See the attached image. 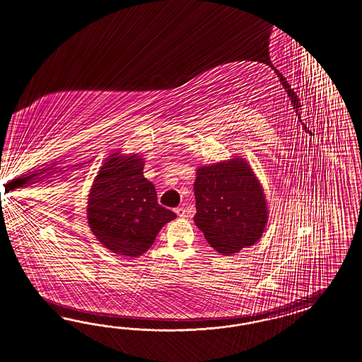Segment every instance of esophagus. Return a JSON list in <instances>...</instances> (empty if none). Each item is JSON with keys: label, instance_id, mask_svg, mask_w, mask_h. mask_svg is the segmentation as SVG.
I'll use <instances>...</instances> for the list:
<instances>
[{"label": "esophagus", "instance_id": "esophagus-1", "mask_svg": "<svg viewBox=\"0 0 362 362\" xmlns=\"http://www.w3.org/2000/svg\"><path fill=\"white\" fill-rule=\"evenodd\" d=\"M175 213H177V216H179V217H182V218H185V208H182V206H180V208H177V209H175Z\"/></svg>", "mask_w": 362, "mask_h": 362}]
</instances>
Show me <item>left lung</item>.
Returning <instances> with one entry per match:
<instances>
[{
    "label": "left lung",
    "instance_id": "1",
    "mask_svg": "<svg viewBox=\"0 0 362 362\" xmlns=\"http://www.w3.org/2000/svg\"><path fill=\"white\" fill-rule=\"evenodd\" d=\"M194 191V223L216 251L231 255L260 239L268 220L264 192L243 159L199 168Z\"/></svg>",
    "mask_w": 362,
    "mask_h": 362
}]
</instances>
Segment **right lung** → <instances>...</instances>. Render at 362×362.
I'll use <instances>...</instances> for the list:
<instances>
[{
    "label": "right lung",
    "mask_w": 362,
    "mask_h": 362,
    "mask_svg": "<svg viewBox=\"0 0 362 362\" xmlns=\"http://www.w3.org/2000/svg\"><path fill=\"white\" fill-rule=\"evenodd\" d=\"M117 154L107 159L94 180L88 225L103 246L133 257L148 251L159 230L177 214L157 203L154 185L144 177L142 159Z\"/></svg>",
    "instance_id": "right-lung-1"
}]
</instances>
